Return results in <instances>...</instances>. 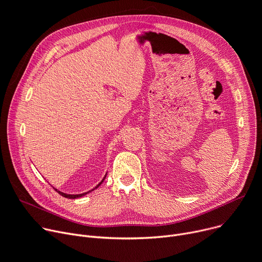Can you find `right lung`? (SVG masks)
<instances>
[{
	"label": "right lung",
	"mask_w": 262,
	"mask_h": 262,
	"mask_svg": "<svg viewBox=\"0 0 262 262\" xmlns=\"http://www.w3.org/2000/svg\"><path fill=\"white\" fill-rule=\"evenodd\" d=\"M105 177H106V176H105ZM105 177L103 178V180L105 179ZM103 180H102L96 187H95V188H98V187L101 185V183L103 182ZM55 190H56V191H57L60 195H62L63 198H67V199H77V198H81V196H83V195H85V194L88 193V192H85V193H81V194H67V193H63V192H61V191H58L57 189H55ZM89 192H90V191H89Z\"/></svg>",
	"instance_id": "1"
}]
</instances>
